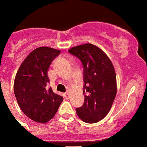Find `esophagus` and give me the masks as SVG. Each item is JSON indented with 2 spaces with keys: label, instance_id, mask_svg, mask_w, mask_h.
<instances>
[{
  "label": "esophagus",
  "instance_id": "1",
  "mask_svg": "<svg viewBox=\"0 0 147 147\" xmlns=\"http://www.w3.org/2000/svg\"><path fill=\"white\" fill-rule=\"evenodd\" d=\"M69 97H70V94H69V92L65 93V98H66V99H68Z\"/></svg>",
  "mask_w": 147,
  "mask_h": 147
}]
</instances>
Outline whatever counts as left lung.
I'll use <instances>...</instances> for the list:
<instances>
[{
  "label": "left lung",
  "instance_id": "8db88e82",
  "mask_svg": "<svg viewBox=\"0 0 147 147\" xmlns=\"http://www.w3.org/2000/svg\"><path fill=\"white\" fill-rule=\"evenodd\" d=\"M68 52L83 66L84 104L76 108V113L87 123L99 122L107 115L116 95L113 65L101 49L91 43L73 47Z\"/></svg>",
  "mask_w": 147,
  "mask_h": 147
}]
</instances>
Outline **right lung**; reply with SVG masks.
Returning a JSON list of instances; mask_svg holds the SVG:
<instances>
[{
  "label": "right lung",
  "mask_w": 147,
  "mask_h": 147,
  "mask_svg": "<svg viewBox=\"0 0 147 147\" xmlns=\"http://www.w3.org/2000/svg\"><path fill=\"white\" fill-rule=\"evenodd\" d=\"M60 51L42 47L33 50L19 67L14 81V94L22 112L35 122L45 123L53 118L63 100L55 94L47 71Z\"/></svg>",
  "instance_id": "obj_1"
}]
</instances>
